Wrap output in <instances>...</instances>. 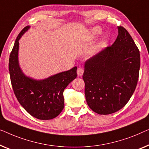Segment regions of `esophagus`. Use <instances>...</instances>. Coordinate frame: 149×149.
Masks as SVG:
<instances>
[{"label":"esophagus","mask_w":149,"mask_h":149,"mask_svg":"<svg viewBox=\"0 0 149 149\" xmlns=\"http://www.w3.org/2000/svg\"><path fill=\"white\" fill-rule=\"evenodd\" d=\"M84 74V70L82 68H78L77 70V74L78 76H81Z\"/></svg>","instance_id":"obj_1"}]
</instances>
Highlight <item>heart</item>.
<instances>
[{
  "instance_id": "1",
  "label": "heart",
  "mask_w": 149,
  "mask_h": 149,
  "mask_svg": "<svg viewBox=\"0 0 149 149\" xmlns=\"http://www.w3.org/2000/svg\"><path fill=\"white\" fill-rule=\"evenodd\" d=\"M102 32L101 28L99 27H94V28H91L89 31V37L88 39L90 40H94Z\"/></svg>"
}]
</instances>
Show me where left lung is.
I'll use <instances>...</instances> for the list:
<instances>
[{
	"label": "left lung",
	"mask_w": 149,
	"mask_h": 149,
	"mask_svg": "<svg viewBox=\"0 0 149 149\" xmlns=\"http://www.w3.org/2000/svg\"><path fill=\"white\" fill-rule=\"evenodd\" d=\"M118 36L84 63L83 79L88 105L94 112L109 115L122 109L136 87L140 66L139 50L123 27Z\"/></svg>",
	"instance_id": "obj_1"
}]
</instances>
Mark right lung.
Segmentation results:
<instances>
[{
	"mask_svg": "<svg viewBox=\"0 0 149 149\" xmlns=\"http://www.w3.org/2000/svg\"><path fill=\"white\" fill-rule=\"evenodd\" d=\"M30 28L28 26L23 29L15 42L9 58L10 77L21 105L36 118L48 120L58 116L63 109V91L77 77V67L41 79L25 74L19 62V40Z\"/></svg>",
	"mask_w": 149,
	"mask_h": 149,
	"instance_id": "right-lung-1",
	"label": "right lung"
}]
</instances>
